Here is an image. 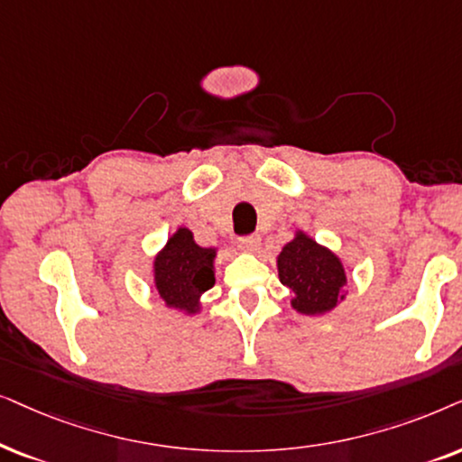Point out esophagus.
Instances as JSON below:
<instances>
[{
  "label": "esophagus",
  "mask_w": 462,
  "mask_h": 462,
  "mask_svg": "<svg viewBox=\"0 0 462 462\" xmlns=\"http://www.w3.org/2000/svg\"><path fill=\"white\" fill-rule=\"evenodd\" d=\"M260 236L257 235H251V236H243L238 238V247H241L243 251H247V254H255L257 249H260Z\"/></svg>",
  "instance_id": "1"
}]
</instances>
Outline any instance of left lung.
<instances>
[{"instance_id":"obj_1","label":"left lung","mask_w":462,"mask_h":462,"mask_svg":"<svg viewBox=\"0 0 462 462\" xmlns=\"http://www.w3.org/2000/svg\"><path fill=\"white\" fill-rule=\"evenodd\" d=\"M279 281L291 291V309L306 317H321L346 300V270L334 251L304 230L276 255Z\"/></svg>"}]
</instances>
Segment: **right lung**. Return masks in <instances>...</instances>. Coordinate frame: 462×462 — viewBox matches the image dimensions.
<instances>
[{"mask_svg":"<svg viewBox=\"0 0 462 462\" xmlns=\"http://www.w3.org/2000/svg\"><path fill=\"white\" fill-rule=\"evenodd\" d=\"M217 247H200L192 230L180 226L153 255V289L171 310L192 317L202 310V295L215 285Z\"/></svg>","mask_w":462,"mask_h":462,"instance_id":"right-lung-1","label":"right lung"}]
</instances>
